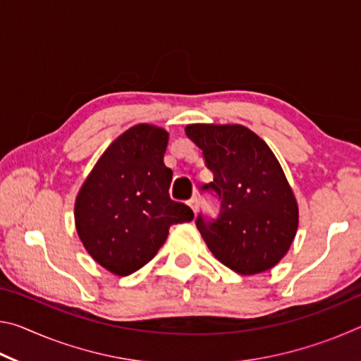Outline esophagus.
<instances>
[{"instance_id": "1", "label": "esophagus", "mask_w": 361, "mask_h": 361, "mask_svg": "<svg viewBox=\"0 0 361 361\" xmlns=\"http://www.w3.org/2000/svg\"><path fill=\"white\" fill-rule=\"evenodd\" d=\"M189 207H191L194 213L199 210V197H197V195H192V197L189 199Z\"/></svg>"}]
</instances>
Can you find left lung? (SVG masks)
Returning a JSON list of instances; mask_svg holds the SVG:
<instances>
[{
	"mask_svg": "<svg viewBox=\"0 0 361 361\" xmlns=\"http://www.w3.org/2000/svg\"><path fill=\"white\" fill-rule=\"evenodd\" d=\"M186 135L213 173L202 191L219 202L215 218H195L210 252L242 276L276 266L296 235L298 204L274 152L239 124H192Z\"/></svg>",
	"mask_w": 361,
	"mask_h": 361,
	"instance_id": "1",
	"label": "left lung"
}]
</instances>
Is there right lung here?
I'll return each instance as SVG.
<instances>
[{
    "instance_id": "1",
    "label": "right lung",
    "mask_w": 361,
    "mask_h": 361,
    "mask_svg": "<svg viewBox=\"0 0 361 361\" xmlns=\"http://www.w3.org/2000/svg\"><path fill=\"white\" fill-rule=\"evenodd\" d=\"M167 143L164 129L132 127L108 146L76 197L79 239L116 276L143 267L167 240L170 226L194 218L188 205L170 199Z\"/></svg>"
}]
</instances>
